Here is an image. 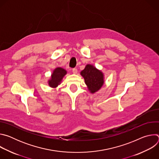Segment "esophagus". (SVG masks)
I'll return each instance as SVG.
<instances>
[{"label":"esophagus","mask_w":159,"mask_h":159,"mask_svg":"<svg viewBox=\"0 0 159 159\" xmlns=\"http://www.w3.org/2000/svg\"><path fill=\"white\" fill-rule=\"evenodd\" d=\"M72 72L74 73V74H77V69H75V68H74V69H72Z\"/></svg>","instance_id":"34e87169"}]
</instances>
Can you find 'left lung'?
<instances>
[{"mask_svg":"<svg viewBox=\"0 0 159 159\" xmlns=\"http://www.w3.org/2000/svg\"><path fill=\"white\" fill-rule=\"evenodd\" d=\"M85 80V84L91 93L99 90L104 84L103 74L91 65H87L80 72Z\"/></svg>","mask_w":159,"mask_h":159,"instance_id":"1","label":"left lung"}]
</instances>
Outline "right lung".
<instances>
[{"instance_id":"right-lung-1","label":"right lung","mask_w":159,"mask_h":159,"mask_svg":"<svg viewBox=\"0 0 159 159\" xmlns=\"http://www.w3.org/2000/svg\"><path fill=\"white\" fill-rule=\"evenodd\" d=\"M66 74V71L62 68L58 67L55 69L52 74L51 79L48 81V84L52 87H56L61 82L63 77Z\"/></svg>"}]
</instances>
